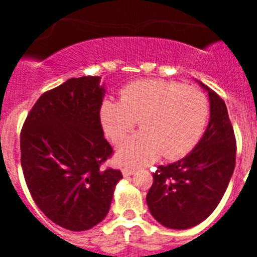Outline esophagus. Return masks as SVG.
<instances>
[{"label": "esophagus", "mask_w": 257, "mask_h": 257, "mask_svg": "<svg viewBox=\"0 0 257 257\" xmlns=\"http://www.w3.org/2000/svg\"><path fill=\"white\" fill-rule=\"evenodd\" d=\"M135 170L134 169H130V167H124L123 170H122V174H123L124 178H128V176H133L134 174H135Z\"/></svg>", "instance_id": "1"}]
</instances>
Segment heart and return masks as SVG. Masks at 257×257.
<instances>
[{"label":"heart","instance_id":"heart-1","mask_svg":"<svg viewBox=\"0 0 257 257\" xmlns=\"http://www.w3.org/2000/svg\"><path fill=\"white\" fill-rule=\"evenodd\" d=\"M208 118L207 99L199 90L166 79H142L124 86L119 100L100 106L105 135L119 143L139 121L142 130L117 149L124 166H143L160 156L176 160L189 153L201 139Z\"/></svg>","mask_w":257,"mask_h":257}]
</instances>
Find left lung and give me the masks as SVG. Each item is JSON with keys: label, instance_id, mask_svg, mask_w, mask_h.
<instances>
[{"label": "left lung", "instance_id": "8db88e82", "mask_svg": "<svg viewBox=\"0 0 257 257\" xmlns=\"http://www.w3.org/2000/svg\"><path fill=\"white\" fill-rule=\"evenodd\" d=\"M210 121L189 154L153 174L147 194L152 216L170 229H189L207 219L225 193L235 166V138L221 97L210 87Z\"/></svg>", "mask_w": 257, "mask_h": 257}]
</instances>
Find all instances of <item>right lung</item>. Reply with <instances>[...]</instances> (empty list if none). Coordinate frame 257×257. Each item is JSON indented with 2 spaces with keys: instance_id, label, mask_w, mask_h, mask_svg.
<instances>
[{
  "instance_id": "right-lung-1",
  "label": "right lung",
  "mask_w": 257,
  "mask_h": 257,
  "mask_svg": "<svg viewBox=\"0 0 257 257\" xmlns=\"http://www.w3.org/2000/svg\"><path fill=\"white\" fill-rule=\"evenodd\" d=\"M100 77L70 78L41 95L20 134L22 169L31 196L61 228L82 231L108 213L119 170L101 169L113 153L104 138Z\"/></svg>"
}]
</instances>
